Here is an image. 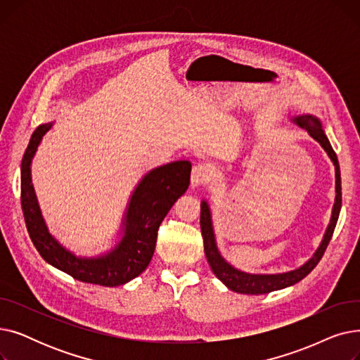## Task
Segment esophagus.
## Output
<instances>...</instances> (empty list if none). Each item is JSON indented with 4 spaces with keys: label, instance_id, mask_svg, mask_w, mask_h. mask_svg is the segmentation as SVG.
Wrapping results in <instances>:
<instances>
[{
    "label": "esophagus",
    "instance_id": "34e87169",
    "mask_svg": "<svg viewBox=\"0 0 360 360\" xmlns=\"http://www.w3.org/2000/svg\"><path fill=\"white\" fill-rule=\"evenodd\" d=\"M212 172H210V167L204 165V163H197L193 167V172H191V185L193 186H198L204 182L209 181Z\"/></svg>",
    "mask_w": 360,
    "mask_h": 360
}]
</instances>
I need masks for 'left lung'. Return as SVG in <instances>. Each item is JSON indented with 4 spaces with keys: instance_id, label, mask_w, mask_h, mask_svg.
<instances>
[{
    "instance_id": "left-lung-1",
    "label": "left lung",
    "mask_w": 360,
    "mask_h": 360,
    "mask_svg": "<svg viewBox=\"0 0 360 360\" xmlns=\"http://www.w3.org/2000/svg\"><path fill=\"white\" fill-rule=\"evenodd\" d=\"M293 122H296L300 128H305L309 132V136L323 146V148L327 151V155L330 156V159L335 166V193L337 194H335V202L333 207L330 224L326 231L323 242L319 245V248L316 250L314 257L309 261H307L302 267L293 271L280 273V274H250V273H243L233 269L231 264L226 262L220 255L216 245V239H214L210 207L205 201H201L200 226H201V235L204 239V252H205L207 261H209L210 269L216 274V277L233 292L245 293V295H264V293H270L274 290H280V289L289 288L292 285H296L297 281L305 278L316 267V264L319 262L321 258H323L328 243L331 240L333 232L335 229L340 209H342V178H340V166H338L337 155L326 136L323 125H321L316 117L299 115L293 118Z\"/></svg>"
}]
</instances>
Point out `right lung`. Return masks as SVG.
<instances>
[{
	"label": "right lung",
	"instance_id": "1",
	"mask_svg": "<svg viewBox=\"0 0 360 360\" xmlns=\"http://www.w3.org/2000/svg\"><path fill=\"white\" fill-rule=\"evenodd\" d=\"M51 127L52 122H48L34 129L22 162V209L34 248L51 266L75 280L108 288L125 285L140 276L151 261L162 220L190 185L191 163L178 160L150 170L131 195L124 236L117 247L98 258L75 257L48 232L32 185L30 163Z\"/></svg>",
	"mask_w": 360,
	"mask_h": 360
}]
</instances>
